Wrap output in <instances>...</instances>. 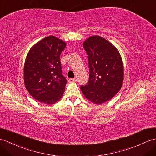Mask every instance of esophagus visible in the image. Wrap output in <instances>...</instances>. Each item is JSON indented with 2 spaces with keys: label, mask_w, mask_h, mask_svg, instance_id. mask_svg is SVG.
<instances>
[{
  "label": "esophagus",
  "mask_w": 156,
  "mask_h": 156,
  "mask_svg": "<svg viewBox=\"0 0 156 156\" xmlns=\"http://www.w3.org/2000/svg\"><path fill=\"white\" fill-rule=\"evenodd\" d=\"M68 81H69V82H75L77 81V80L76 78H70L68 80Z\"/></svg>",
  "instance_id": "34e87169"
}]
</instances>
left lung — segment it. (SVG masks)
<instances>
[{"instance_id":"1","label":"left lung","mask_w":156,"mask_h":156,"mask_svg":"<svg viewBox=\"0 0 156 156\" xmlns=\"http://www.w3.org/2000/svg\"><path fill=\"white\" fill-rule=\"evenodd\" d=\"M88 58L89 80L81 86L87 99L96 104L111 100L121 89L124 66L115 47L99 36H93L83 43Z\"/></svg>"}]
</instances>
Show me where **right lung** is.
<instances>
[{"label": "right lung", "instance_id": "add662e5", "mask_svg": "<svg viewBox=\"0 0 156 156\" xmlns=\"http://www.w3.org/2000/svg\"><path fill=\"white\" fill-rule=\"evenodd\" d=\"M66 46L62 40L49 36L29 50L24 66V85L40 102L53 104L63 96L67 80L62 72L60 54Z\"/></svg>", "mask_w": 156, "mask_h": 156}]
</instances>
